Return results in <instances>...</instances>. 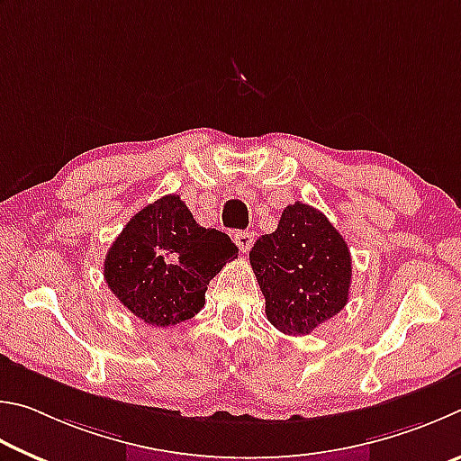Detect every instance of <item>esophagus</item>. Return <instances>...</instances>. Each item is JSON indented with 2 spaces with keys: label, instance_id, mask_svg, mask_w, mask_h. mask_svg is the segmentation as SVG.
I'll list each match as a JSON object with an SVG mask.
<instances>
[{
  "label": "esophagus",
  "instance_id": "34e87169",
  "mask_svg": "<svg viewBox=\"0 0 461 461\" xmlns=\"http://www.w3.org/2000/svg\"><path fill=\"white\" fill-rule=\"evenodd\" d=\"M235 243H237L240 253H249V251H251V247H253V232L239 230L235 235Z\"/></svg>",
  "mask_w": 461,
  "mask_h": 461
}]
</instances>
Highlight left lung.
<instances>
[{
  "label": "left lung",
  "instance_id": "obj_1",
  "mask_svg": "<svg viewBox=\"0 0 461 461\" xmlns=\"http://www.w3.org/2000/svg\"><path fill=\"white\" fill-rule=\"evenodd\" d=\"M249 259L267 320L284 334H310L348 303V245L326 214L310 204L287 206L277 230L259 237Z\"/></svg>",
  "mask_w": 461,
  "mask_h": 461
}]
</instances>
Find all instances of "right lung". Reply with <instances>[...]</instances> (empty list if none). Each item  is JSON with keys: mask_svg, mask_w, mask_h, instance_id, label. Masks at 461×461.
<instances>
[{"mask_svg": "<svg viewBox=\"0 0 461 461\" xmlns=\"http://www.w3.org/2000/svg\"><path fill=\"white\" fill-rule=\"evenodd\" d=\"M237 253L229 235L200 226L180 196L167 194L125 224L104 257L103 276L133 316L166 328L204 308L210 279Z\"/></svg>", "mask_w": 461, "mask_h": 461, "instance_id": "1", "label": "right lung"}]
</instances>
